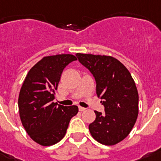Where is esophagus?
I'll list each match as a JSON object with an SVG mask.
<instances>
[{"mask_svg":"<svg viewBox=\"0 0 161 161\" xmlns=\"http://www.w3.org/2000/svg\"><path fill=\"white\" fill-rule=\"evenodd\" d=\"M79 110L80 111V112H83V111L86 110V108H82V107H79Z\"/></svg>","mask_w":161,"mask_h":161,"instance_id":"34e87169","label":"esophagus"}]
</instances>
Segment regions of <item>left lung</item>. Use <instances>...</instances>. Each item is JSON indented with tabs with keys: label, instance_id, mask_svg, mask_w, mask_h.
<instances>
[{
	"label": "left lung",
	"instance_id": "left-lung-1",
	"mask_svg": "<svg viewBox=\"0 0 161 161\" xmlns=\"http://www.w3.org/2000/svg\"><path fill=\"white\" fill-rule=\"evenodd\" d=\"M80 63L89 69L97 82V95L105 113L95 111L96 119L89 125L96 140L114 145L128 136L139 114V94L130 72L112 56L77 53Z\"/></svg>",
	"mask_w": 161,
	"mask_h": 161
}]
</instances>
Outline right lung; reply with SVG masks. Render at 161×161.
<instances>
[{"instance_id":"obj_1","label":"right lung","mask_w":161,"mask_h":161,"mask_svg":"<svg viewBox=\"0 0 161 161\" xmlns=\"http://www.w3.org/2000/svg\"><path fill=\"white\" fill-rule=\"evenodd\" d=\"M76 59L73 54L43 57L30 69L20 90L18 108L22 126L40 145L50 146L60 141L70 119L78 113L77 106L53 103L64 69Z\"/></svg>"}]
</instances>
